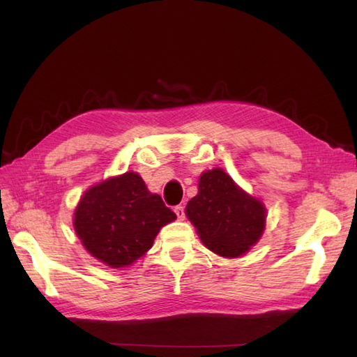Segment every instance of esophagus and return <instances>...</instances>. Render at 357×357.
I'll use <instances>...</instances> for the list:
<instances>
[{"mask_svg": "<svg viewBox=\"0 0 357 357\" xmlns=\"http://www.w3.org/2000/svg\"><path fill=\"white\" fill-rule=\"evenodd\" d=\"M174 213H176L179 221H183V219L185 218V210H184L183 206H176V207H174Z\"/></svg>", "mask_w": 357, "mask_h": 357, "instance_id": "esophagus-1", "label": "esophagus"}]
</instances>
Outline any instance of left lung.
I'll return each mask as SVG.
<instances>
[{"label":"left lung","mask_w":357,"mask_h":357,"mask_svg":"<svg viewBox=\"0 0 357 357\" xmlns=\"http://www.w3.org/2000/svg\"><path fill=\"white\" fill-rule=\"evenodd\" d=\"M198 195L187 202L185 215L211 252L239 257L261 239L267 210L234 184L222 169L204 172Z\"/></svg>","instance_id":"obj_1"}]
</instances>
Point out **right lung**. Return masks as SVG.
<instances>
[{"instance_id":"1","label":"right lung","mask_w":357,"mask_h":357,"mask_svg":"<svg viewBox=\"0 0 357 357\" xmlns=\"http://www.w3.org/2000/svg\"><path fill=\"white\" fill-rule=\"evenodd\" d=\"M176 219L138 173L127 172L90 187L75 210L82 245L112 268L132 265L153 245L159 230Z\"/></svg>"}]
</instances>
